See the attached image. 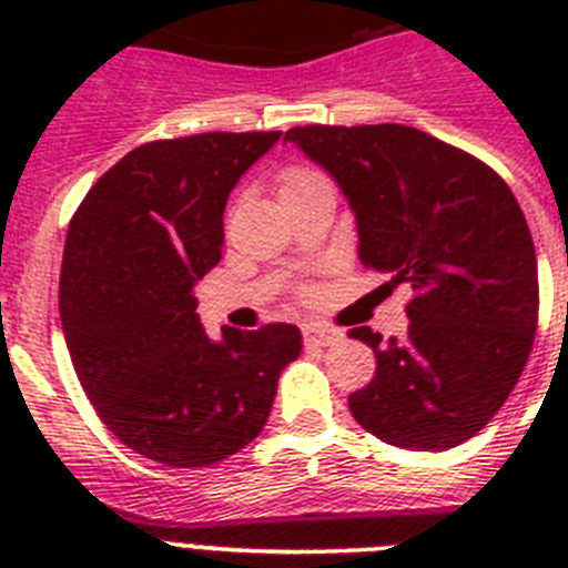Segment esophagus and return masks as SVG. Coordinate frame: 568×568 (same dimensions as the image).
<instances>
[{
	"label": "esophagus",
	"mask_w": 568,
	"mask_h": 568,
	"mask_svg": "<svg viewBox=\"0 0 568 568\" xmlns=\"http://www.w3.org/2000/svg\"><path fill=\"white\" fill-rule=\"evenodd\" d=\"M301 333H304V341H307V344H315V346H329L335 344V341H341V335H344L341 329L327 327V324H313V321L304 324Z\"/></svg>",
	"instance_id": "34e87169"
}]
</instances>
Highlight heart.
Wrapping results in <instances>:
<instances>
[{"label": "heart", "mask_w": 568, "mask_h": 568, "mask_svg": "<svg viewBox=\"0 0 568 568\" xmlns=\"http://www.w3.org/2000/svg\"><path fill=\"white\" fill-rule=\"evenodd\" d=\"M313 179H321L318 170H310V168H287L281 173V182H278V193H290V190L301 187V184L313 182Z\"/></svg>", "instance_id": "b5f03b06"}]
</instances>
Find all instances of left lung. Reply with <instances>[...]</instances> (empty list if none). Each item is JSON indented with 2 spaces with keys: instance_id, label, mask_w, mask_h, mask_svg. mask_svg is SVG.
Here are the masks:
<instances>
[{
  "instance_id": "left-lung-1",
  "label": "left lung",
  "mask_w": 568,
  "mask_h": 568,
  "mask_svg": "<svg viewBox=\"0 0 568 568\" xmlns=\"http://www.w3.org/2000/svg\"><path fill=\"white\" fill-rule=\"evenodd\" d=\"M341 184L358 255L409 284V329L373 346L349 413L384 444L429 453L478 435L524 373L538 329V258L509 184L466 150L406 124H307L284 135Z\"/></svg>"
}]
</instances>
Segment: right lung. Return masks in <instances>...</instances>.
Listing matches in <instances>:
<instances>
[{
    "label": "right lung",
    "instance_id": "1",
    "mask_svg": "<svg viewBox=\"0 0 568 568\" xmlns=\"http://www.w3.org/2000/svg\"><path fill=\"white\" fill-rule=\"evenodd\" d=\"M278 130L199 133L130 150L88 190L64 241L59 315L90 404L159 464L210 466L258 438L293 324L210 341L195 281L222 261L224 204Z\"/></svg>",
    "mask_w": 568,
    "mask_h": 568
}]
</instances>
